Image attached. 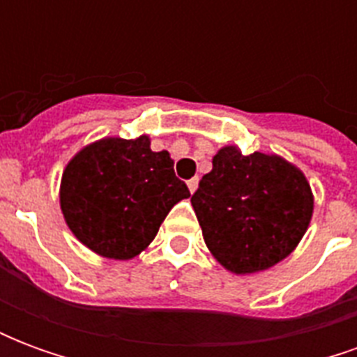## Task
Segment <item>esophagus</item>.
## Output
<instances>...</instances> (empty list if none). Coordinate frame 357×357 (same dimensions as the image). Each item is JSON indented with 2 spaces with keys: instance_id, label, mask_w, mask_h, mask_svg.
<instances>
[{
  "instance_id": "34e87169",
  "label": "esophagus",
  "mask_w": 357,
  "mask_h": 357,
  "mask_svg": "<svg viewBox=\"0 0 357 357\" xmlns=\"http://www.w3.org/2000/svg\"><path fill=\"white\" fill-rule=\"evenodd\" d=\"M187 187H189V191H191V193H195V191H197V187H199V178L189 179V181H187Z\"/></svg>"
}]
</instances>
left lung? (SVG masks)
I'll return each mask as SVG.
<instances>
[{
	"label": "left lung",
	"instance_id": "1",
	"mask_svg": "<svg viewBox=\"0 0 357 357\" xmlns=\"http://www.w3.org/2000/svg\"><path fill=\"white\" fill-rule=\"evenodd\" d=\"M202 237L233 273L262 271L291 255L304 237L314 197L304 174L281 156L224 147L191 195Z\"/></svg>",
	"mask_w": 357,
	"mask_h": 357
}]
</instances>
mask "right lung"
Returning <instances> with one entry per match:
<instances>
[{"label": "right lung", "mask_w": 357, "mask_h": 357, "mask_svg": "<svg viewBox=\"0 0 357 357\" xmlns=\"http://www.w3.org/2000/svg\"><path fill=\"white\" fill-rule=\"evenodd\" d=\"M191 197L176 178L168 151H151L147 135L84 147L61 181L66 225L97 255L130 260L151 245L174 204Z\"/></svg>", "instance_id": "1"}]
</instances>
